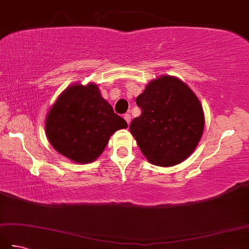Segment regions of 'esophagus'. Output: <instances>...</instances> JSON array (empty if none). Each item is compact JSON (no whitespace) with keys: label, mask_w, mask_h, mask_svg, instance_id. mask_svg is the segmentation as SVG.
Segmentation results:
<instances>
[{"label":"esophagus","mask_w":249,"mask_h":249,"mask_svg":"<svg viewBox=\"0 0 249 249\" xmlns=\"http://www.w3.org/2000/svg\"><path fill=\"white\" fill-rule=\"evenodd\" d=\"M124 119H125V121H126V123H127V124L129 125V123H130V114H129V113L124 114Z\"/></svg>","instance_id":"1"}]
</instances>
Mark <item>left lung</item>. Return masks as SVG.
<instances>
[{"instance_id": "8db88e82", "label": "left lung", "mask_w": 249, "mask_h": 249, "mask_svg": "<svg viewBox=\"0 0 249 249\" xmlns=\"http://www.w3.org/2000/svg\"><path fill=\"white\" fill-rule=\"evenodd\" d=\"M141 115L129 129L151 163L169 167L192 154L202 136L204 115L199 99L178 78L162 76L136 99Z\"/></svg>"}]
</instances>
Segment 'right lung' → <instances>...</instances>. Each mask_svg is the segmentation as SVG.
Listing matches in <instances>:
<instances>
[{
	"mask_svg": "<svg viewBox=\"0 0 249 249\" xmlns=\"http://www.w3.org/2000/svg\"><path fill=\"white\" fill-rule=\"evenodd\" d=\"M127 127L102 97L97 86L75 84L52 106L46 133L52 146L70 160L88 163L96 160L114 131Z\"/></svg>",
	"mask_w": 249,
	"mask_h": 249,
	"instance_id": "1",
	"label": "right lung"
}]
</instances>
